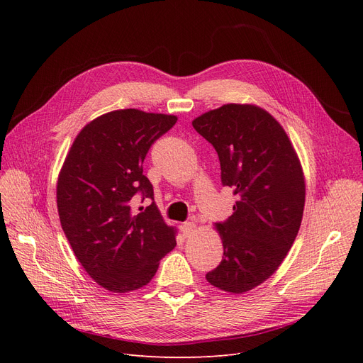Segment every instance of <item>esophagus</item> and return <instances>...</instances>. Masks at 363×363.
<instances>
[{"label": "esophagus", "mask_w": 363, "mask_h": 363, "mask_svg": "<svg viewBox=\"0 0 363 363\" xmlns=\"http://www.w3.org/2000/svg\"><path fill=\"white\" fill-rule=\"evenodd\" d=\"M194 231H196V222L188 220V222L182 223V234H184V237H189Z\"/></svg>", "instance_id": "obj_1"}]
</instances>
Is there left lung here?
I'll return each instance as SVG.
<instances>
[{
    "instance_id": "left-lung-1",
    "label": "left lung",
    "mask_w": 363,
    "mask_h": 363,
    "mask_svg": "<svg viewBox=\"0 0 363 363\" xmlns=\"http://www.w3.org/2000/svg\"><path fill=\"white\" fill-rule=\"evenodd\" d=\"M193 126L215 147L222 184L237 196L230 219L215 223L223 257L206 279L242 294L268 279L291 249L306 199L303 167L287 132L256 104H223Z\"/></svg>"
}]
</instances>
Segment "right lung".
Segmentation results:
<instances>
[{
  "mask_svg": "<svg viewBox=\"0 0 363 363\" xmlns=\"http://www.w3.org/2000/svg\"><path fill=\"white\" fill-rule=\"evenodd\" d=\"M177 121L138 108L104 113L81 129L60 169L57 211L66 238L86 274L111 293L144 287L177 245V228L155 201L140 213L132 207L137 196L155 199L143 163Z\"/></svg>",
  "mask_w": 363,
  "mask_h": 363,
  "instance_id": "add662e5",
  "label": "right lung"
}]
</instances>
